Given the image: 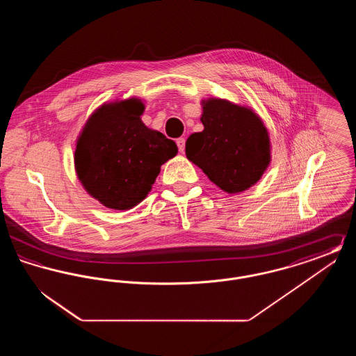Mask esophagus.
<instances>
[{"mask_svg":"<svg viewBox=\"0 0 356 356\" xmlns=\"http://www.w3.org/2000/svg\"><path fill=\"white\" fill-rule=\"evenodd\" d=\"M176 144H177V148H179V152L184 153V151H186V138H183V137H180V138H177V141H176Z\"/></svg>","mask_w":356,"mask_h":356,"instance_id":"obj_1","label":"esophagus"}]
</instances>
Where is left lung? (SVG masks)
<instances>
[{"mask_svg": "<svg viewBox=\"0 0 356 356\" xmlns=\"http://www.w3.org/2000/svg\"><path fill=\"white\" fill-rule=\"evenodd\" d=\"M204 129L188 137L186 154L227 193L254 186L271 163V141L250 106L209 97L202 102Z\"/></svg>", "mask_w": 356, "mask_h": 356, "instance_id": "8db88e82", "label": "left lung"}]
</instances>
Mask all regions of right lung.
I'll return each instance as SVG.
<instances>
[{
	"mask_svg": "<svg viewBox=\"0 0 356 356\" xmlns=\"http://www.w3.org/2000/svg\"><path fill=\"white\" fill-rule=\"evenodd\" d=\"M145 105L137 97L105 102L77 137L74 168L85 191L100 203L127 211L151 192L164 163L175 157L173 140L143 121Z\"/></svg>",
	"mask_w": 356,
	"mask_h": 356,
	"instance_id": "1",
	"label": "right lung"
}]
</instances>
